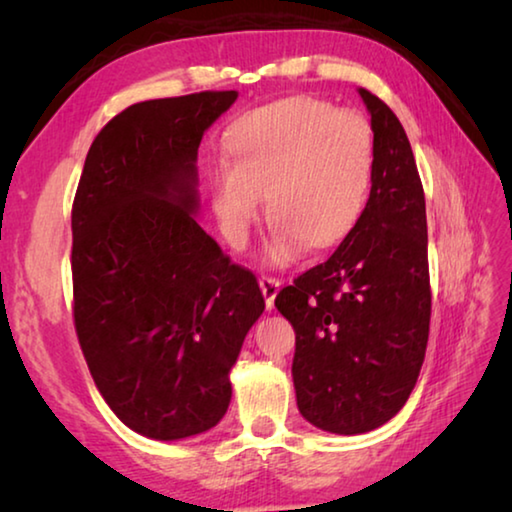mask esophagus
Instances as JSON below:
<instances>
[{
  "label": "esophagus",
  "instance_id": "34e87169",
  "mask_svg": "<svg viewBox=\"0 0 512 512\" xmlns=\"http://www.w3.org/2000/svg\"><path fill=\"white\" fill-rule=\"evenodd\" d=\"M280 287H282V282L275 280V277H262V280H259V289H262V293H264L268 311L273 309V302H275L277 293H280Z\"/></svg>",
  "mask_w": 512,
  "mask_h": 512
}]
</instances>
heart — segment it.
Segmentation results:
<instances>
[{"label": "heart", "instance_id": "1", "mask_svg": "<svg viewBox=\"0 0 512 512\" xmlns=\"http://www.w3.org/2000/svg\"><path fill=\"white\" fill-rule=\"evenodd\" d=\"M375 135L370 121L332 103L291 97L241 117L212 164V210L223 237L244 246L268 192L273 262H293L309 244L343 241L366 210Z\"/></svg>", "mask_w": 512, "mask_h": 512}]
</instances>
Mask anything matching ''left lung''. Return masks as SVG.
Wrapping results in <instances>:
<instances>
[{
    "mask_svg": "<svg viewBox=\"0 0 512 512\" xmlns=\"http://www.w3.org/2000/svg\"><path fill=\"white\" fill-rule=\"evenodd\" d=\"M375 135L366 210L327 262L275 298L293 325L298 411L314 427L357 436L402 409L429 339L427 212L400 119L359 88Z\"/></svg>",
    "mask_w": 512,
    "mask_h": 512,
    "instance_id": "8db88e82",
    "label": "left lung"
}]
</instances>
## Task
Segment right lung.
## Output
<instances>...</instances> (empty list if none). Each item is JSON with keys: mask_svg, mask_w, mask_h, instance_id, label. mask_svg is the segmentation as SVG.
<instances>
[{"mask_svg": "<svg viewBox=\"0 0 512 512\" xmlns=\"http://www.w3.org/2000/svg\"><path fill=\"white\" fill-rule=\"evenodd\" d=\"M239 92L142 101L110 119L72 210L74 323L94 384L153 440L210 431L228 411L255 275L198 225V146Z\"/></svg>", "mask_w": 512, "mask_h": 512, "instance_id": "right-lung-1", "label": "right lung"}]
</instances>
